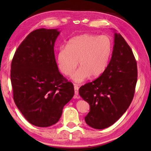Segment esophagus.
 <instances>
[{
    "instance_id": "34e87169",
    "label": "esophagus",
    "mask_w": 151,
    "mask_h": 151,
    "mask_svg": "<svg viewBox=\"0 0 151 151\" xmlns=\"http://www.w3.org/2000/svg\"><path fill=\"white\" fill-rule=\"evenodd\" d=\"M74 88H75V95L77 96L78 94V86L76 85H74Z\"/></svg>"
}]
</instances>
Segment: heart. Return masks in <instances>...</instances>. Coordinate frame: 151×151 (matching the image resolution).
Wrapping results in <instances>:
<instances>
[{
	"mask_svg": "<svg viewBox=\"0 0 151 151\" xmlns=\"http://www.w3.org/2000/svg\"><path fill=\"white\" fill-rule=\"evenodd\" d=\"M112 50V44L106 35L92 34L80 35L71 39L66 47L59 48L57 63L64 75L69 76L77 67L72 78L80 83L91 76L101 75L109 65Z\"/></svg>",
	"mask_w": 151,
	"mask_h": 151,
	"instance_id": "heart-1",
	"label": "heart"
}]
</instances>
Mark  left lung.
<instances>
[{
  "label": "left lung",
  "mask_w": 151,
  "mask_h": 151,
  "mask_svg": "<svg viewBox=\"0 0 151 151\" xmlns=\"http://www.w3.org/2000/svg\"><path fill=\"white\" fill-rule=\"evenodd\" d=\"M112 57L102 75L79 88L90 105L86 123L103 129L121 118L133 99L137 82V65L132 49L120 34H114Z\"/></svg>",
  "instance_id": "8db88e82"
}]
</instances>
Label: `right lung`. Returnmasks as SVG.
Instances as JSON below:
<instances>
[{
  "mask_svg": "<svg viewBox=\"0 0 151 151\" xmlns=\"http://www.w3.org/2000/svg\"><path fill=\"white\" fill-rule=\"evenodd\" d=\"M57 29H37L14 53L11 80L13 99L30 124L47 127L59 121L64 106L75 94L71 82L60 73L54 46Z\"/></svg>",
  "mask_w": 151,
  "mask_h": 151,
  "instance_id": "obj_1",
  "label": "right lung"
}]
</instances>
